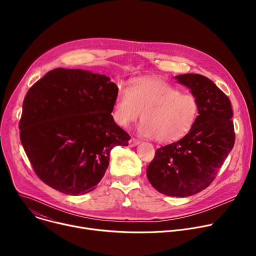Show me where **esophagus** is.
Here are the masks:
<instances>
[{"instance_id": "1", "label": "esophagus", "mask_w": 256, "mask_h": 256, "mask_svg": "<svg viewBox=\"0 0 256 256\" xmlns=\"http://www.w3.org/2000/svg\"><path fill=\"white\" fill-rule=\"evenodd\" d=\"M140 142L138 140H136V138H132L130 140V142H128V144H130V147H136V146H138Z\"/></svg>"}]
</instances>
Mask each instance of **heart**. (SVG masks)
Instances as JSON below:
<instances>
[{"mask_svg":"<svg viewBox=\"0 0 256 256\" xmlns=\"http://www.w3.org/2000/svg\"><path fill=\"white\" fill-rule=\"evenodd\" d=\"M200 103L192 93L180 90L160 78H140L130 88H120L112 107L114 122L128 128L142 114V136L170 144L184 138L194 128Z\"/></svg>","mask_w":256,"mask_h":256,"instance_id":"b5f03b06","label":"heart"}]
</instances>
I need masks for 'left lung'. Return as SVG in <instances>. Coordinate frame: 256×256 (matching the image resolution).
<instances>
[{
  "label": "left lung",
  "instance_id": "obj_1",
  "mask_svg": "<svg viewBox=\"0 0 256 256\" xmlns=\"http://www.w3.org/2000/svg\"><path fill=\"white\" fill-rule=\"evenodd\" d=\"M175 79L198 98V118L184 138L156 150L147 177L159 192L186 198L212 184L234 147L235 132L230 99L212 81L200 74Z\"/></svg>",
  "mask_w": 256,
  "mask_h": 256
}]
</instances>
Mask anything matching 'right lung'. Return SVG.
<instances>
[{
  "label": "right lung",
  "instance_id": "right-lung-1",
  "mask_svg": "<svg viewBox=\"0 0 256 256\" xmlns=\"http://www.w3.org/2000/svg\"><path fill=\"white\" fill-rule=\"evenodd\" d=\"M118 91L105 75L62 68L50 70L28 90L20 140L46 184L70 196L95 190L110 151L130 138L112 116Z\"/></svg>",
  "mask_w": 256,
  "mask_h": 256
}]
</instances>
